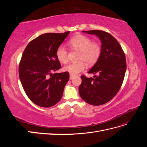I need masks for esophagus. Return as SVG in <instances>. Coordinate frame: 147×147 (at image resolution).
Segmentation results:
<instances>
[{"mask_svg":"<svg viewBox=\"0 0 147 147\" xmlns=\"http://www.w3.org/2000/svg\"><path fill=\"white\" fill-rule=\"evenodd\" d=\"M75 77L74 75H70V80H72Z\"/></svg>","mask_w":147,"mask_h":147,"instance_id":"obj_1","label":"esophagus"}]
</instances>
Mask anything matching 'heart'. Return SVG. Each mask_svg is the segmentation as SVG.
Returning a JSON list of instances; mask_svg holds the SVG:
<instances>
[{
	"mask_svg": "<svg viewBox=\"0 0 147 147\" xmlns=\"http://www.w3.org/2000/svg\"><path fill=\"white\" fill-rule=\"evenodd\" d=\"M70 43L75 50L80 51L78 60L82 61L69 64L64 67V70L72 75H76L85 69V64L83 61L88 65H92L96 63L100 55L101 47L99 44L93 42L91 38L84 35H77L70 40ZM56 55L61 63L63 64L67 63L69 51L64 44L57 48Z\"/></svg>",
	"mask_w": 147,
	"mask_h": 147,
	"instance_id": "1",
	"label": "heart"
}]
</instances>
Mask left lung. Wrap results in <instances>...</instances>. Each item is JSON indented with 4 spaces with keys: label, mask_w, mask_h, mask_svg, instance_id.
Segmentation results:
<instances>
[{
    "label": "left lung",
    "mask_w": 147,
    "mask_h": 147,
    "mask_svg": "<svg viewBox=\"0 0 147 147\" xmlns=\"http://www.w3.org/2000/svg\"><path fill=\"white\" fill-rule=\"evenodd\" d=\"M96 35L101 41V53L89 74H98L94 78L82 75L79 94L83 100L92 105L108 102L121 88L126 70L125 54L116 38L103 30L83 31Z\"/></svg>",
    "instance_id": "obj_1"
}]
</instances>
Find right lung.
<instances>
[{"mask_svg": "<svg viewBox=\"0 0 147 147\" xmlns=\"http://www.w3.org/2000/svg\"><path fill=\"white\" fill-rule=\"evenodd\" d=\"M70 31L46 33L30 41L25 48L19 65V76L26 95L35 104L50 107L58 102L63 94L69 73H55L61 69L57 48Z\"/></svg>", "mask_w": 147, "mask_h": 147, "instance_id": "1", "label": "right lung"}]
</instances>
